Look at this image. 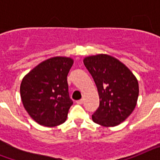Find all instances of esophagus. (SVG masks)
Segmentation results:
<instances>
[{"instance_id":"esophagus-1","label":"esophagus","mask_w":160,"mask_h":160,"mask_svg":"<svg viewBox=\"0 0 160 160\" xmlns=\"http://www.w3.org/2000/svg\"><path fill=\"white\" fill-rule=\"evenodd\" d=\"M82 102H83V99H79L78 100V101H76V103H77V104H82Z\"/></svg>"}]
</instances>
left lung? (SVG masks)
Segmentation results:
<instances>
[{"mask_svg": "<svg viewBox=\"0 0 160 160\" xmlns=\"http://www.w3.org/2000/svg\"><path fill=\"white\" fill-rule=\"evenodd\" d=\"M99 95V107L92 115L95 123L115 127L135 110L138 97L136 77L122 62L111 55H92L83 59Z\"/></svg>", "mask_w": 160, "mask_h": 160, "instance_id": "left-lung-1", "label": "left lung"}]
</instances>
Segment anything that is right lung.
Segmentation results:
<instances>
[{"label": "right lung", "mask_w": 160, "mask_h": 160, "mask_svg": "<svg viewBox=\"0 0 160 160\" xmlns=\"http://www.w3.org/2000/svg\"><path fill=\"white\" fill-rule=\"evenodd\" d=\"M71 58L53 57L43 61L23 78L20 93L29 116L44 127L63 123L73 104L68 92L67 75Z\"/></svg>", "instance_id": "obj_1"}]
</instances>
